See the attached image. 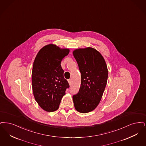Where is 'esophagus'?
I'll list each match as a JSON object with an SVG mask.
<instances>
[{
	"label": "esophagus",
	"instance_id": "1",
	"mask_svg": "<svg viewBox=\"0 0 146 146\" xmlns=\"http://www.w3.org/2000/svg\"><path fill=\"white\" fill-rule=\"evenodd\" d=\"M68 82H69V84H70V85H71V83H72V81H71V79H70V80H68Z\"/></svg>",
	"mask_w": 146,
	"mask_h": 146
}]
</instances>
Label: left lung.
I'll use <instances>...</instances> for the list:
<instances>
[{
  "label": "left lung",
  "instance_id": "8db88e82",
  "mask_svg": "<svg viewBox=\"0 0 146 146\" xmlns=\"http://www.w3.org/2000/svg\"><path fill=\"white\" fill-rule=\"evenodd\" d=\"M81 74L78 92L73 95L74 106L81 113L94 110L102 99L108 78V67L102 54L87 47L73 52Z\"/></svg>",
  "mask_w": 146,
  "mask_h": 146
}]
</instances>
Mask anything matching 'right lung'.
<instances>
[{"label":"right lung","mask_w":146,"mask_h":146,"mask_svg":"<svg viewBox=\"0 0 146 146\" xmlns=\"http://www.w3.org/2000/svg\"><path fill=\"white\" fill-rule=\"evenodd\" d=\"M69 51L55 44H48L39 51L34 60L32 75L33 94L38 105L46 111L57 110L70 87L64 77L60 65Z\"/></svg>","instance_id":"add662e5"}]
</instances>
